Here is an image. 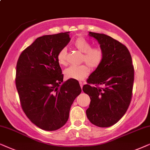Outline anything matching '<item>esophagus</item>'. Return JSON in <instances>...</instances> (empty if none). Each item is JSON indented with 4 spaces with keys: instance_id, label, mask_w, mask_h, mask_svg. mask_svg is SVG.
<instances>
[{
    "instance_id": "obj_1",
    "label": "esophagus",
    "mask_w": 150,
    "mask_h": 150,
    "mask_svg": "<svg viewBox=\"0 0 150 150\" xmlns=\"http://www.w3.org/2000/svg\"><path fill=\"white\" fill-rule=\"evenodd\" d=\"M79 85H80L81 88H82V87H83V83L82 81H79Z\"/></svg>"
}]
</instances>
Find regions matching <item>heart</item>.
<instances>
[{
  "instance_id": "heart-1",
  "label": "heart",
  "mask_w": 150,
  "mask_h": 150,
  "mask_svg": "<svg viewBox=\"0 0 150 150\" xmlns=\"http://www.w3.org/2000/svg\"><path fill=\"white\" fill-rule=\"evenodd\" d=\"M73 45L79 51L83 53L81 62L86 64L79 66H71L64 71V75L67 79L81 80L89 74L91 71L90 67L97 69L101 65L104 58V53L101 47H92L91 42L82 37L77 38L73 42ZM57 61L59 65H67L66 48H62L58 51Z\"/></svg>"
}]
</instances>
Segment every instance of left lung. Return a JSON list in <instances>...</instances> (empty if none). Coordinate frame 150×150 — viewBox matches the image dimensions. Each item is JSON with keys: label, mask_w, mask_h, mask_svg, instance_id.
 I'll return each mask as SVG.
<instances>
[{"label": "left lung", "mask_w": 150, "mask_h": 150, "mask_svg": "<svg viewBox=\"0 0 150 150\" xmlns=\"http://www.w3.org/2000/svg\"><path fill=\"white\" fill-rule=\"evenodd\" d=\"M89 35L98 41L104 58L83 86L91 98L86 115L95 125L110 127L122 118L130 104L134 69L124 45L102 33L89 32Z\"/></svg>", "instance_id": "8db88e82"}]
</instances>
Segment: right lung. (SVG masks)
I'll return each mask as SVG.
<instances>
[{"label":"right lung","instance_id":"right-lung-1","mask_svg":"<svg viewBox=\"0 0 150 150\" xmlns=\"http://www.w3.org/2000/svg\"><path fill=\"white\" fill-rule=\"evenodd\" d=\"M69 32L39 37L20 55L16 86L28 119L42 129L57 130L69 119L74 100L81 92L78 81L63 83L57 54L71 40Z\"/></svg>","mask_w":150,"mask_h":150}]
</instances>
